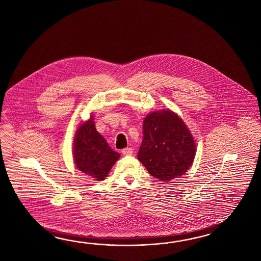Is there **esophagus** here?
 <instances>
[{
  "mask_svg": "<svg viewBox=\"0 0 261 261\" xmlns=\"http://www.w3.org/2000/svg\"><path fill=\"white\" fill-rule=\"evenodd\" d=\"M133 149L130 147H127L122 150V154L124 155H129L133 154Z\"/></svg>",
  "mask_w": 261,
  "mask_h": 261,
  "instance_id": "esophagus-1",
  "label": "esophagus"
}]
</instances>
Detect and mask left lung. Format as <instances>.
<instances>
[{"label":"left lung","mask_w":261,"mask_h":261,"mask_svg":"<svg viewBox=\"0 0 261 261\" xmlns=\"http://www.w3.org/2000/svg\"><path fill=\"white\" fill-rule=\"evenodd\" d=\"M143 130L137 158L152 176L169 182L189 171L196 144L182 118L169 109L152 112L144 117Z\"/></svg>","instance_id":"obj_1"}]
</instances>
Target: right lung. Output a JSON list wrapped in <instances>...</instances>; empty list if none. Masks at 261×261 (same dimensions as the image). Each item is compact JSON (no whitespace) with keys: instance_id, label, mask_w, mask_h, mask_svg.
<instances>
[{"instance_id":"add662e5","label":"right lung","mask_w":261,"mask_h":261,"mask_svg":"<svg viewBox=\"0 0 261 261\" xmlns=\"http://www.w3.org/2000/svg\"><path fill=\"white\" fill-rule=\"evenodd\" d=\"M72 148L73 161L78 170L97 181L107 177L120 156L97 132L92 116L76 129Z\"/></svg>"}]
</instances>
